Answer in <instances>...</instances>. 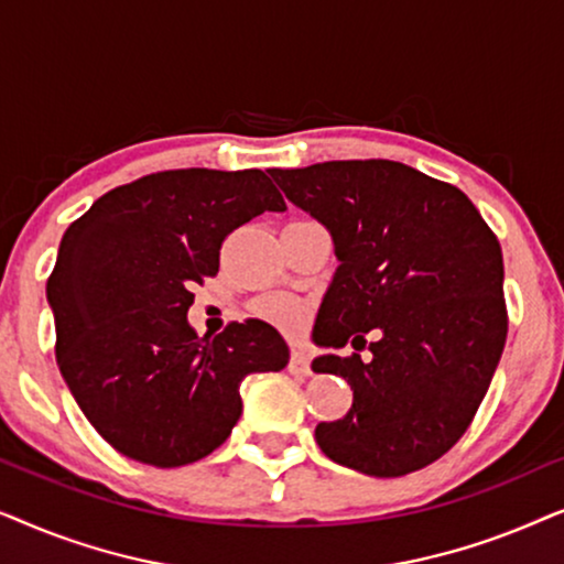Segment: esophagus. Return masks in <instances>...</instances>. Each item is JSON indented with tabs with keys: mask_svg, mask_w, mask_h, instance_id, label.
<instances>
[{
	"mask_svg": "<svg viewBox=\"0 0 564 564\" xmlns=\"http://www.w3.org/2000/svg\"><path fill=\"white\" fill-rule=\"evenodd\" d=\"M288 369H290V375H295V377H311L313 375L311 361H307L305 349H300V346H297V349H292Z\"/></svg>",
	"mask_w": 564,
	"mask_h": 564,
	"instance_id": "1",
	"label": "esophagus"
}]
</instances>
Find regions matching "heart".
Here are the masks:
<instances>
[{"instance_id":"b5f03b06","label":"heart","mask_w":564,"mask_h":564,"mask_svg":"<svg viewBox=\"0 0 564 564\" xmlns=\"http://www.w3.org/2000/svg\"><path fill=\"white\" fill-rule=\"evenodd\" d=\"M259 313L264 315L269 323L280 326L284 330H295L303 323V311L288 297H267L259 303Z\"/></svg>"}]
</instances>
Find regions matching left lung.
<instances>
[{"label":"left lung","mask_w":564,"mask_h":564,"mask_svg":"<svg viewBox=\"0 0 564 564\" xmlns=\"http://www.w3.org/2000/svg\"><path fill=\"white\" fill-rule=\"evenodd\" d=\"M284 197L334 238L341 261L315 318L313 341L359 354L313 359L344 377L354 403L318 423L328 459L372 477H400L452 449L473 423L508 334L503 253L454 184L388 159L269 169Z\"/></svg>","instance_id":"left-lung-1"}]
</instances>
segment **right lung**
Instances as JSON below:
<instances>
[{
	"label": "right lung",
	"mask_w": 564,
	"mask_h": 564,
	"mask_svg": "<svg viewBox=\"0 0 564 564\" xmlns=\"http://www.w3.org/2000/svg\"><path fill=\"white\" fill-rule=\"evenodd\" d=\"M284 199L261 169H174L115 187L61 238L48 276L56 361L112 449L182 467L226 442L243 377L280 372L290 349L249 318L195 334L192 288L218 274L228 234Z\"/></svg>",
	"instance_id": "right-lung-1"
}]
</instances>
